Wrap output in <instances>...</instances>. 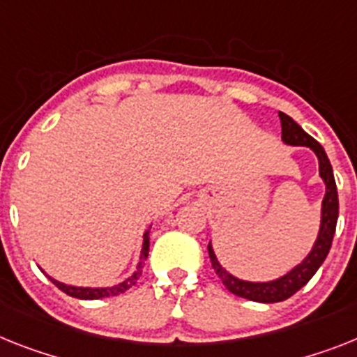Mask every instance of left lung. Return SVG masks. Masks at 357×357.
<instances>
[{
	"mask_svg": "<svg viewBox=\"0 0 357 357\" xmlns=\"http://www.w3.org/2000/svg\"><path fill=\"white\" fill-rule=\"evenodd\" d=\"M281 119V139L287 145L292 146H308L314 154L317 155L319 161V176H321L323 183H325V197L321 203V225H319V232L317 239L314 241L312 250L307 254L303 261L296 265L292 271L287 272L278 280L272 281H245L239 280L236 275L225 271L218 257L214 254V248L208 243V256H211L212 268L215 274L220 275L223 285L229 289V292L239 296V298L257 301V303H278V301H285L287 298L294 296L301 287H305L310 281L317 268L325 261L326 254L331 250L334 232H336L337 214H340V202H337V188L334 172H332V165L326 158V152L312 136H308L303 128L299 127L294 119L280 112Z\"/></svg>",
	"mask_w": 357,
	"mask_h": 357,
	"instance_id": "obj_1",
	"label": "left lung"
}]
</instances>
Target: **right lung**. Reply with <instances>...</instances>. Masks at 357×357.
Segmentation results:
<instances>
[{
	"label": "right lung",
	"instance_id": "obj_1",
	"mask_svg": "<svg viewBox=\"0 0 357 357\" xmlns=\"http://www.w3.org/2000/svg\"><path fill=\"white\" fill-rule=\"evenodd\" d=\"M149 234H151V229H146L145 234H143L142 254H139V263H137L134 274L128 275L127 280L121 281V283H118V285L96 287V289H92V287L65 285V283H61V281H58V280H54V278H50V281H52L54 285L58 287L59 290H63L65 294L72 296V298H77V299H101V298H110V296L123 294V292H127L130 287L136 285V281L139 280V275H142L143 265H145V259H146V256H149V247H151V238H149Z\"/></svg>",
	"mask_w": 357,
	"mask_h": 357
}]
</instances>
